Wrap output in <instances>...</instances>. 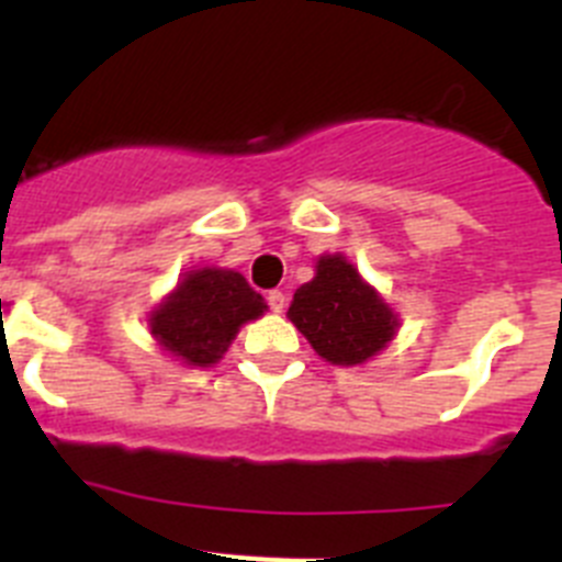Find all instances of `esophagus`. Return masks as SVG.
<instances>
[{
    "mask_svg": "<svg viewBox=\"0 0 562 562\" xmlns=\"http://www.w3.org/2000/svg\"><path fill=\"white\" fill-rule=\"evenodd\" d=\"M267 306H270L272 312H284V306H286L284 292H281V290H270V292H267Z\"/></svg>",
    "mask_w": 562,
    "mask_h": 562,
    "instance_id": "esophagus-1",
    "label": "esophagus"
}]
</instances>
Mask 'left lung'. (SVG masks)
Instances as JSON below:
<instances>
[{
    "mask_svg": "<svg viewBox=\"0 0 562 562\" xmlns=\"http://www.w3.org/2000/svg\"><path fill=\"white\" fill-rule=\"evenodd\" d=\"M290 321L335 366L369 360L394 337L396 317L342 256H324L317 276L295 292Z\"/></svg>",
    "mask_w": 562,
    "mask_h": 562,
    "instance_id": "left-lung-1",
    "label": "left lung"
}]
</instances>
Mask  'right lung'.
I'll use <instances>...</instances> for the list:
<instances>
[{
	"mask_svg": "<svg viewBox=\"0 0 562 562\" xmlns=\"http://www.w3.org/2000/svg\"><path fill=\"white\" fill-rule=\"evenodd\" d=\"M265 301L233 270H193L151 315V335L191 366H211L227 351L245 321L265 312Z\"/></svg>",
	"mask_w": 562,
	"mask_h": 562,
	"instance_id": "1",
	"label": "right lung"
}]
</instances>
